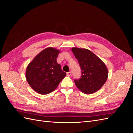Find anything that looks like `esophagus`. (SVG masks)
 <instances>
[{
    "mask_svg": "<svg viewBox=\"0 0 133 133\" xmlns=\"http://www.w3.org/2000/svg\"><path fill=\"white\" fill-rule=\"evenodd\" d=\"M67 76H70L71 75V72H68L67 73Z\"/></svg>",
    "mask_w": 133,
    "mask_h": 133,
    "instance_id": "1",
    "label": "esophagus"
}]
</instances>
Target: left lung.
<instances>
[{"label":"left lung","mask_w":133,"mask_h":133,"mask_svg":"<svg viewBox=\"0 0 133 133\" xmlns=\"http://www.w3.org/2000/svg\"><path fill=\"white\" fill-rule=\"evenodd\" d=\"M71 50L82 70L81 78L74 81L77 88L85 94L97 92L108 79V71L106 65L88 49L72 48Z\"/></svg>","instance_id":"obj_1"}]
</instances>
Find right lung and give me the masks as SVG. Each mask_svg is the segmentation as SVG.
I'll return each instance as SVG.
<instances>
[{"mask_svg": "<svg viewBox=\"0 0 133 133\" xmlns=\"http://www.w3.org/2000/svg\"><path fill=\"white\" fill-rule=\"evenodd\" d=\"M59 50L52 47L45 49L28 65L25 76L34 91L41 95L54 91L66 75L57 62Z\"/></svg>", "mask_w": 133, "mask_h": 133, "instance_id": "add662e5", "label": "right lung"}]
</instances>
